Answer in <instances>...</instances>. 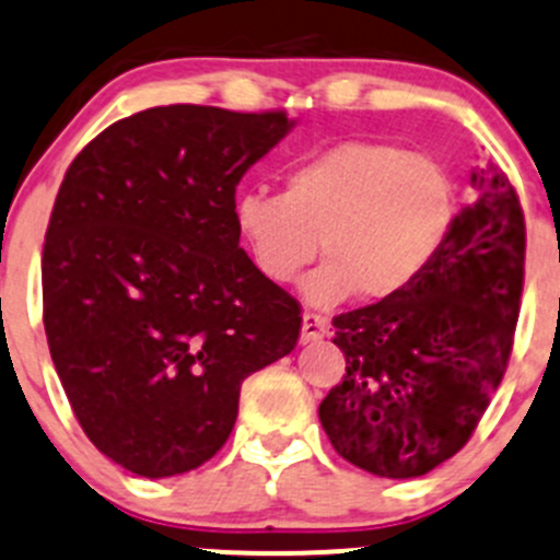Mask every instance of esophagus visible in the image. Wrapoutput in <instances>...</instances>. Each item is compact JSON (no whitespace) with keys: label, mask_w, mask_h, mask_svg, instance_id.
<instances>
[{"label":"esophagus","mask_w":560,"mask_h":560,"mask_svg":"<svg viewBox=\"0 0 560 560\" xmlns=\"http://www.w3.org/2000/svg\"><path fill=\"white\" fill-rule=\"evenodd\" d=\"M328 334V319L323 314L306 312L303 314V325H301V341L303 345H312V341L323 339Z\"/></svg>","instance_id":"1"}]
</instances>
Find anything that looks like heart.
I'll return each instance as SVG.
<instances>
[{
  "instance_id": "1",
  "label": "heart",
  "mask_w": 560,
  "mask_h": 560,
  "mask_svg": "<svg viewBox=\"0 0 560 560\" xmlns=\"http://www.w3.org/2000/svg\"><path fill=\"white\" fill-rule=\"evenodd\" d=\"M457 183L441 159L388 142L330 144L287 170L284 191L237 194L232 219L259 273L292 284L308 262L314 306L405 295L432 268L457 224Z\"/></svg>"
}]
</instances>
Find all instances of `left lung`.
I'll list each match as a JSON object with an SVG mask.
<instances>
[{
  "instance_id": "left-lung-1",
  "label": "left lung",
  "mask_w": 560,
  "mask_h": 560,
  "mask_svg": "<svg viewBox=\"0 0 560 560\" xmlns=\"http://www.w3.org/2000/svg\"><path fill=\"white\" fill-rule=\"evenodd\" d=\"M405 295L334 317L347 374L319 405L330 446L383 479L430 474L470 441L501 385L525 279V219L498 166Z\"/></svg>"
}]
</instances>
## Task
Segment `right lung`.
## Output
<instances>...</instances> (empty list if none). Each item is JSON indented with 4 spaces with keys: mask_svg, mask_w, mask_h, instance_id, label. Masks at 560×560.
Returning a JSON list of instances; mask_svg holds the SVG:
<instances>
[{
    "mask_svg": "<svg viewBox=\"0 0 560 560\" xmlns=\"http://www.w3.org/2000/svg\"><path fill=\"white\" fill-rule=\"evenodd\" d=\"M287 112L155 106L73 159L43 243V325L59 383L101 454L144 479L226 443L241 385L290 355L301 303L241 248L232 208Z\"/></svg>",
    "mask_w": 560,
    "mask_h": 560,
    "instance_id": "add662e5",
    "label": "right lung"
}]
</instances>
